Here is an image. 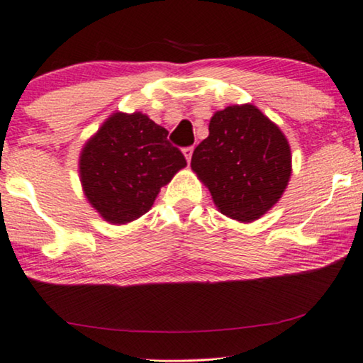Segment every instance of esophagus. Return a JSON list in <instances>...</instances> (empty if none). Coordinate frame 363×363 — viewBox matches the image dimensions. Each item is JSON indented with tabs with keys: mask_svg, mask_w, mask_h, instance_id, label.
Segmentation results:
<instances>
[{
	"mask_svg": "<svg viewBox=\"0 0 363 363\" xmlns=\"http://www.w3.org/2000/svg\"><path fill=\"white\" fill-rule=\"evenodd\" d=\"M192 153H194V147H186V148H184V156H186L187 163H189V161H191Z\"/></svg>",
	"mask_w": 363,
	"mask_h": 363,
	"instance_id": "obj_1",
	"label": "esophagus"
}]
</instances>
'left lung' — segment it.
Returning <instances> with one entry per match:
<instances>
[{
  "instance_id": "8db88e82",
  "label": "left lung",
  "mask_w": 363,
  "mask_h": 363,
  "mask_svg": "<svg viewBox=\"0 0 363 363\" xmlns=\"http://www.w3.org/2000/svg\"><path fill=\"white\" fill-rule=\"evenodd\" d=\"M208 132L194 150L192 169L221 213L245 223L257 220L277 203L289 184V142L251 104L215 112Z\"/></svg>"
}]
</instances>
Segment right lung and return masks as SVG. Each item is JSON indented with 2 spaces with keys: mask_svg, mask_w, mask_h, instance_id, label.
<instances>
[{
  "mask_svg": "<svg viewBox=\"0 0 363 363\" xmlns=\"http://www.w3.org/2000/svg\"><path fill=\"white\" fill-rule=\"evenodd\" d=\"M187 164L167 130L145 113H113L81 151L79 174L89 203L111 223L148 212L160 189Z\"/></svg>",
  "mask_w": 363,
  "mask_h": 363,
  "instance_id": "1",
  "label": "right lung"
}]
</instances>
